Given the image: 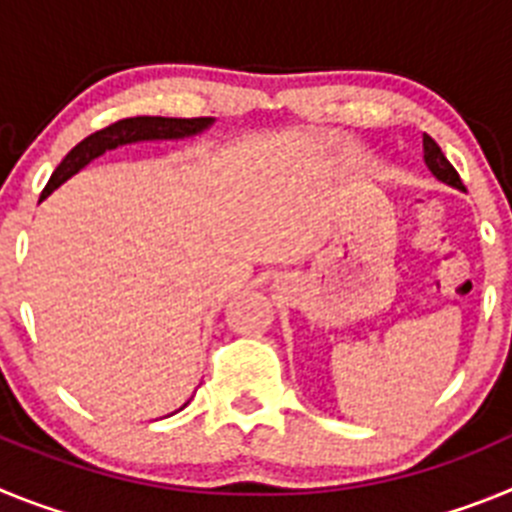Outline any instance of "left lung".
Instances as JSON below:
<instances>
[{
	"label": "left lung",
	"mask_w": 512,
	"mask_h": 512,
	"mask_svg": "<svg viewBox=\"0 0 512 512\" xmlns=\"http://www.w3.org/2000/svg\"><path fill=\"white\" fill-rule=\"evenodd\" d=\"M423 161H425V166H428V171L436 176L438 182L449 184V187H454V189H464V184H461L456 169L449 164V158L443 156V151L438 148V143L431 138V135H423Z\"/></svg>",
	"instance_id": "8db88e82"
}]
</instances>
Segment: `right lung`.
Wrapping results in <instances>:
<instances>
[{
    "instance_id": "add662e5",
    "label": "right lung",
    "mask_w": 512,
    "mask_h": 512,
    "mask_svg": "<svg viewBox=\"0 0 512 512\" xmlns=\"http://www.w3.org/2000/svg\"><path fill=\"white\" fill-rule=\"evenodd\" d=\"M215 125V117H192V120H182V117H128L120 120L110 128L97 130L89 138H84L79 146L71 148L66 153L61 164L53 171L51 182L45 184L40 200L51 197L63 182H69L71 176L79 174L84 166H89L94 158L104 156L107 151H115L117 146H133V143H148V140H184L202 135ZM189 402H184L182 408H187ZM179 408V410H182Z\"/></svg>"
}]
</instances>
